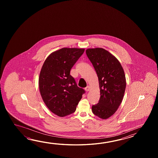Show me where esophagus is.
<instances>
[{
	"label": "esophagus",
	"instance_id": "obj_1",
	"mask_svg": "<svg viewBox=\"0 0 158 158\" xmlns=\"http://www.w3.org/2000/svg\"><path fill=\"white\" fill-rule=\"evenodd\" d=\"M85 90L86 91H89L90 90V86H87L86 87H85Z\"/></svg>",
	"mask_w": 158,
	"mask_h": 158
}]
</instances>
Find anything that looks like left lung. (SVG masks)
I'll return each mask as SVG.
<instances>
[{"mask_svg":"<svg viewBox=\"0 0 158 158\" xmlns=\"http://www.w3.org/2000/svg\"><path fill=\"white\" fill-rule=\"evenodd\" d=\"M86 53L97 74L101 93L99 103L92 106V111L98 117L107 119L118 110L123 99L124 71L118 59L104 48H88Z\"/></svg>","mask_w":158,"mask_h":158,"instance_id":"1","label":"left lung"}]
</instances>
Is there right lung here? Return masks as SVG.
Returning a JSON list of instances; mask_svg holds the SVG:
<instances>
[{
	"mask_svg": "<svg viewBox=\"0 0 158 158\" xmlns=\"http://www.w3.org/2000/svg\"><path fill=\"white\" fill-rule=\"evenodd\" d=\"M84 51L78 48L55 51L48 55L41 68L38 81L41 97L47 108L59 117L73 113L85 93L70 75L71 68Z\"/></svg>",
	"mask_w": 158,
	"mask_h": 158,
	"instance_id": "right-lung-1",
	"label": "right lung"
}]
</instances>
